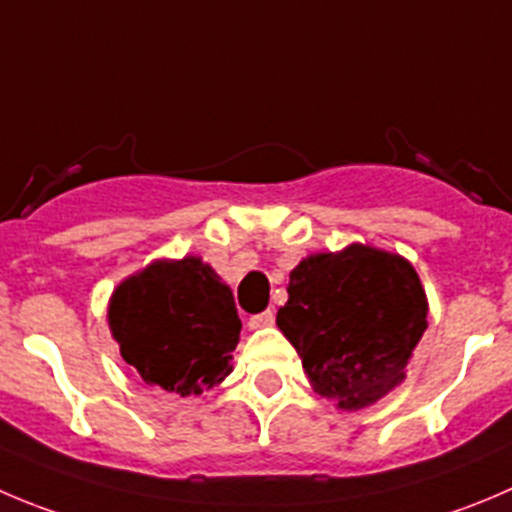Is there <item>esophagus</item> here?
I'll return each instance as SVG.
<instances>
[{"label":"esophagus","instance_id":"obj_1","mask_svg":"<svg viewBox=\"0 0 512 512\" xmlns=\"http://www.w3.org/2000/svg\"><path fill=\"white\" fill-rule=\"evenodd\" d=\"M274 321H276V316H274V311H264V314H256V316H251V319H248V326H251V329H266V326H274Z\"/></svg>","mask_w":512,"mask_h":512}]
</instances>
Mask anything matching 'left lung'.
<instances>
[{"instance_id": "1", "label": "left lung", "mask_w": 512, "mask_h": 512, "mask_svg": "<svg viewBox=\"0 0 512 512\" xmlns=\"http://www.w3.org/2000/svg\"><path fill=\"white\" fill-rule=\"evenodd\" d=\"M286 291L276 324L316 394L339 410H364L405 382L427 329V296L410 261L352 243L306 256Z\"/></svg>"}]
</instances>
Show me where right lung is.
Returning a JSON list of instances; mask_svg holds the SVG:
<instances>
[{
    "label": "right lung",
    "instance_id": "obj_1",
    "mask_svg": "<svg viewBox=\"0 0 512 512\" xmlns=\"http://www.w3.org/2000/svg\"><path fill=\"white\" fill-rule=\"evenodd\" d=\"M107 321L150 387L191 397L231 374L241 319L231 289L198 256L153 261L128 276L110 296Z\"/></svg>",
    "mask_w": 512,
    "mask_h": 512
}]
</instances>
